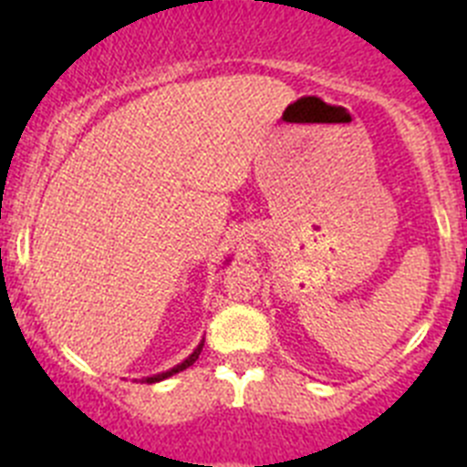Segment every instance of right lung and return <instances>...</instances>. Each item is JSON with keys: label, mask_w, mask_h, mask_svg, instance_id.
Listing matches in <instances>:
<instances>
[{"label": "right lung", "mask_w": 467, "mask_h": 467, "mask_svg": "<svg viewBox=\"0 0 467 467\" xmlns=\"http://www.w3.org/2000/svg\"><path fill=\"white\" fill-rule=\"evenodd\" d=\"M201 350H203V341H201V344L196 346V350H193V353H192V356L187 358V360L180 362V365L172 367V369H168V372H161V374H154V377H147V379H144V381H147V383H156V381H163V379L172 377V374L182 372V369H187V367H192L193 362L198 360V356H201Z\"/></svg>", "instance_id": "right-lung-1"}]
</instances>
